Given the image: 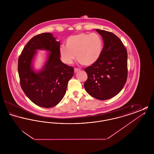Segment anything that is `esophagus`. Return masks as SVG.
I'll use <instances>...</instances> for the list:
<instances>
[{
  "instance_id": "34e87169",
  "label": "esophagus",
  "mask_w": 154,
  "mask_h": 154,
  "mask_svg": "<svg viewBox=\"0 0 154 154\" xmlns=\"http://www.w3.org/2000/svg\"><path fill=\"white\" fill-rule=\"evenodd\" d=\"M80 70V69L79 68H74V73H77V72H79Z\"/></svg>"
}]
</instances>
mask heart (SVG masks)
<instances>
[{
    "label": "heart",
    "instance_id": "b5f03b06",
    "mask_svg": "<svg viewBox=\"0 0 154 154\" xmlns=\"http://www.w3.org/2000/svg\"><path fill=\"white\" fill-rule=\"evenodd\" d=\"M66 46L59 47V54L66 64L72 63L75 55L77 60L83 65L89 66L99 59L103 49L101 36L96 33H81L69 37Z\"/></svg>",
    "mask_w": 154,
    "mask_h": 154
}]
</instances>
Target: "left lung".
<instances>
[{
	"instance_id": "obj_1",
	"label": "left lung",
	"mask_w": 154,
	"mask_h": 154,
	"mask_svg": "<svg viewBox=\"0 0 154 154\" xmlns=\"http://www.w3.org/2000/svg\"><path fill=\"white\" fill-rule=\"evenodd\" d=\"M102 37L104 47L97 61L84 70L88 79L84 88L100 100L111 99L124 87L128 77V54L121 40L114 33L95 29Z\"/></svg>"
}]
</instances>
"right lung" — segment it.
Returning <instances> with one entry per match:
<instances>
[{
	"label": "right lung",
	"mask_w": 154,
	"mask_h": 154,
	"mask_svg": "<svg viewBox=\"0 0 154 154\" xmlns=\"http://www.w3.org/2000/svg\"><path fill=\"white\" fill-rule=\"evenodd\" d=\"M60 42L50 33L37 35L23 48L18 58V71L23 91L30 100L44 108L55 106L66 94L68 81L73 76L74 69L60 59ZM37 50L48 51L42 69L36 71L32 62Z\"/></svg>",
	"instance_id": "add662e5"
}]
</instances>
